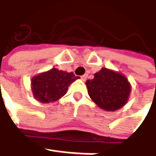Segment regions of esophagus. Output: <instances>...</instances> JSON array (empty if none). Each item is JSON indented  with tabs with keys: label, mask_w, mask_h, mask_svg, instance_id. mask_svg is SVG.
I'll return each instance as SVG.
<instances>
[{
	"label": "esophagus",
	"mask_w": 156,
	"mask_h": 156,
	"mask_svg": "<svg viewBox=\"0 0 156 156\" xmlns=\"http://www.w3.org/2000/svg\"><path fill=\"white\" fill-rule=\"evenodd\" d=\"M81 78L82 81H86L87 78V75H83L82 76H81Z\"/></svg>",
	"instance_id": "obj_1"
}]
</instances>
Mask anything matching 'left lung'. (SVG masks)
Wrapping results in <instances>:
<instances>
[{
    "label": "left lung",
    "instance_id": "1",
    "mask_svg": "<svg viewBox=\"0 0 156 156\" xmlns=\"http://www.w3.org/2000/svg\"><path fill=\"white\" fill-rule=\"evenodd\" d=\"M87 92L95 104L106 111H115L126 104L130 93L129 81L121 74L101 69L86 81Z\"/></svg>",
    "mask_w": 156,
    "mask_h": 156
}]
</instances>
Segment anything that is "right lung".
<instances>
[{"label":"right lung","instance_id":"right-lung-1","mask_svg":"<svg viewBox=\"0 0 156 156\" xmlns=\"http://www.w3.org/2000/svg\"><path fill=\"white\" fill-rule=\"evenodd\" d=\"M77 76L57 69L40 74L32 79V90L34 98L42 103L53 102L67 93L69 86Z\"/></svg>","mask_w":156,"mask_h":156}]
</instances>
